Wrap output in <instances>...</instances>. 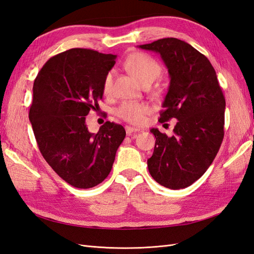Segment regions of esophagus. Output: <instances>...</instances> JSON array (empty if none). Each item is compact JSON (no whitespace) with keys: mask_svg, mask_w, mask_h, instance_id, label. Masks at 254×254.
<instances>
[{"mask_svg":"<svg viewBox=\"0 0 254 254\" xmlns=\"http://www.w3.org/2000/svg\"><path fill=\"white\" fill-rule=\"evenodd\" d=\"M125 129H126V132H127L128 135H130L131 133H135V132H139L140 131V129L131 127V126H126Z\"/></svg>","mask_w":254,"mask_h":254,"instance_id":"obj_1","label":"esophagus"}]
</instances>
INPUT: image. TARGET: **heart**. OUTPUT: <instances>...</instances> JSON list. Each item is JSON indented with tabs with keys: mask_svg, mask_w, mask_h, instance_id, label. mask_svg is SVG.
Returning <instances> with one entry per match:
<instances>
[{
	"mask_svg": "<svg viewBox=\"0 0 254 254\" xmlns=\"http://www.w3.org/2000/svg\"><path fill=\"white\" fill-rule=\"evenodd\" d=\"M125 67L132 73L143 86L146 83H152L161 74V66L155 59L146 54L134 53L125 61ZM114 72L110 71L106 74L103 82V92L105 95L112 93ZM149 107L142 103H124L122 104L117 114L121 119L133 125H140L143 123L145 115L149 112Z\"/></svg>",
	"mask_w": 254,
	"mask_h": 254,
	"instance_id": "b5f03b06",
	"label": "heart"
}]
</instances>
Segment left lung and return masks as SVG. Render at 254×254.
<instances>
[{"instance_id": "8db88e82", "label": "left lung", "mask_w": 254, "mask_h": 254, "mask_svg": "<svg viewBox=\"0 0 254 254\" xmlns=\"http://www.w3.org/2000/svg\"><path fill=\"white\" fill-rule=\"evenodd\" d=\"M137 48L158 54L168 70L170 86L159 121H178L173 136L150 129L156 143L148 171L165 188H188L206 172L224 139L226 101L216 72L200 52L177 38Z\"/></svg>"}]
</instances>
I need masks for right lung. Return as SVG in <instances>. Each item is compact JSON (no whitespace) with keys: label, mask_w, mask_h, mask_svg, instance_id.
I'll return each mask as SVG.
<instances>
[{"label":"right lung","mask_w":254,"mask_h":254,"mask_svg":"<svg viewBox=\"0 0 254 254\" xmlns=\"http://www.w3.org/2000/svg\"><path fill=\"white\" fill-rule=\"evenodd\" d=\"M117 55L71 49L52 57L38 73L29 109L36 141L45 161L74 188L90 189L111 172L125 139L122 125L106 122L97 133L86 117L103 98L106 74Z\"/></svg>","instance_id":"right-lung-1"}]
</instances>
